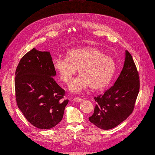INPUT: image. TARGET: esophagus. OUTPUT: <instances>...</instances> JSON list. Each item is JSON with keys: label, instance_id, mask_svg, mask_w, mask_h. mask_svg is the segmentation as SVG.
I'll use <instances>...</instances> for the list:
<instances>
[{"label": "esophagus", "instance_id": "1", "mask_svg": "<svg viewBox=\"0 0 155 155\" xmlns=\"http://www.w3.org/2000/svg\"><path fill=\"white\" fill-rule=\"evenodd\" d=\"M73 101H75V102H81L83 101V99L82 98H79V97H77L73 98Z\"/></svg>", "mask_w": 155, "mask_h": 155}]
</instances>
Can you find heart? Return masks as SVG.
Instances as JSON below:
<instances>
[{
  "label": "heart",
  "instance_id": "obj_1",
  "mask_svg": "<svg viewBox=\"0 0 155 155\" xmlns=\"http://www.w3.org/2000/svg\"><path fill=\"white\" fill-rule=\"evenodd\" d=\"M52 66L61 81L66 85L71 82L78 70L80 76L70 85V90L80 92L89 86L94 91L104 89L115 73L116 63L102 51L85 47L67 52L66 59L55 58Z\"/></svg>",
  "mask_w": 155,
  "mask_h": 155
}]
</instances>
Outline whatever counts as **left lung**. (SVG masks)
Instances as JSON below:
<instances>
[{
    "label": "left lung",
    "mask_w": 155,
    "mask_h": 155,
    "mask_svg": "<svg viewBox=\"0 0 155 155\" xmlns=\"http://www.w3.org/2000/svg\"><path fill=\"white\" fill-rule=\"evenodd\" d=\"M140 87L139 73L129 51H125L123 69L114 85L94 97L97 103L90 122L109 130L122 123L132 113Z\"/></svg>",
    "instance_id": "1"
}]
</instances>
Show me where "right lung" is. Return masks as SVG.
I'll return each instance as SVG.
<instances>
[{"instance_id":"right-lung-1","label":"right lung","mask_w":155,"mask_h":155,"mask_svg":"<svg viewBox=\"0 0 155 155\" xmlns=\"http://www.w3.org/2000/svg\"><path fill=\"white\" fill-rule=\"evenodd\" d=\"M49 52L33 48L20 60L15 73L16 99L19 109L33 126L49 129L61 122L68 100L56 82Z\"/></svg>"}]
</instances>
